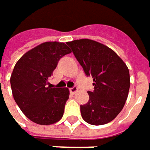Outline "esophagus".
Returning <instances> with one entry per match:
<instances>
[{
    "mask_svg": "<svg viewBox=\"0 0 150 150\" xmlns=\"http://www.w3.org/2000/svg\"><path fill=\"white\" fill-rule=\"evenodd\" d=\"M69 90H70V92H71V93L75 94V93H76V92L77 91V90H78V89H77V87H72V88H70Z\"/></svg>",
    "mask_w": 150,
    "mask_h": 150,
    "instance_id": "obj_1",
    "label": "esophagus"
}]
</instances>
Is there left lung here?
Instances as JSON below:
<instances>
[{"mask_svg":"<svg viewBox=\"0 0 150 150\" xmlns=\"http://www.w3.org/2000/svg\"><path fill=\"white\" fill-rule=\"evenodd\" d=\"M67 45L86 75L93 78L94 91H87L89 101L80 106L82 119L93 125L109 123L123 109L128 97V67L112 49L95 40H76Z\"/></svg>","mask_w":150,"mask_h":150,"instance_id":"1","label":"left lung"}]
</instances>
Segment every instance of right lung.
Masks as SVG:
<instances>
[{"label":"right lung","mask_w":150,"mask_h":150,"mask_svg":"<svg viewBox=\"0 0 150 150\" xmlns=\"http://www.w3.org/2000/svg\"><path fill=\"white\" fill-rule=\"evenodd\" d=\"M71 52L64 43L45 42L26 52L15 65L11 76L13 97L36 124H54L63 117L69 90L48 85L59 59Z\"/></svg>","instance_id":"add662e5"}]
</instances>
